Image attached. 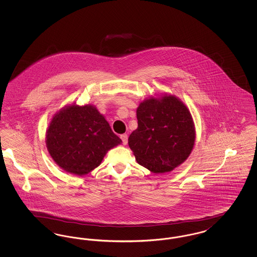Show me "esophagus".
Wrapping results in <instances>:
<instances>
[{
	"instance_id": "34e87169",
	"label": "esophagus",
	"mask_w": 257,
	"mask_h": 257,
	"mask_svg": "<svg viewBox=\"0 0 257 257\" xmlns=\"http://www.w3.org/2000/svg\"><path fill=\"white\" fill-rule=\"evenodd\" d=\"M120 139L122 140V144L124 146L127 145V142H128V136L127 134H123L120 136Z\"/></svg>"
}]
</instances>
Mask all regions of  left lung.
Wrapping results in <instances>:
<instances>
[{
	"label": "left lung",
	"mask_w": 257,
	"mask_h": 257,
	"mask_svg": "<svg viewBox=\"0 0 257 257\" xmlns=\"http://www.w3.org/2000/svg\"><path fill=\"white\" fill-rule=\"evenodd\" d=\"M138 128L128 139L137 162L153 173L183 164L195 146L196 127L188 107L175 95L150 96L137 109Z\"/></svg>",
	"instance_id": "1"
}]
</instances>
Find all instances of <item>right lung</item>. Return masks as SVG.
<instances>
[{
  "label": "right lung",
  "mask_w": 257,
  "mask_h": 257,
  "mask_svg": "<svg viewBox=\"0 0 257 257\" xmlns=\"http://www.w3.org/2000/svg\"><path fill=\"white\" fill-rule=\"evenodd\" d=\"M45 143L50 156L61 169L83 176L100 166L107 152L122 141L95 106L73 103L53 115Z\"/></svg>",
  "instance_id": "1"
}]
</instances>
